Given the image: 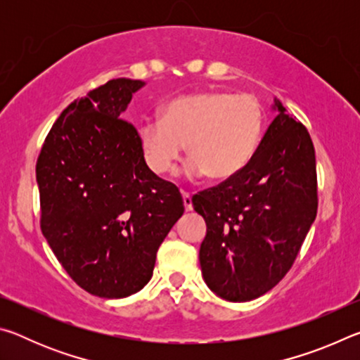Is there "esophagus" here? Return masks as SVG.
I'll return each mask as SVG.
<instances>
[{
    "instance_id": "34e87169",
    "label": "esophagus",
    "mask_w": 360,
    "mask_h": 360,
    "mask_svg": "<svg viewBox=\"0 0 360 360\" xmlns=\"http://www.w3.org/2000/svg\"><path fill=\"white\" fill-rule=\"evenodd\" d=\"M182 200H184V208H186V211H192V210H193V205H192L191 193L182 191Z\"/></svg>"
}]
</instances>
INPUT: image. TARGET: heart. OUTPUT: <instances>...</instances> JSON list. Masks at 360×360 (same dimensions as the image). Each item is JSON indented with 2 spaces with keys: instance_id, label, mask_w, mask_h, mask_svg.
<instances>
[{
  "instance_id": "1",
  "label": "heart",
  "mask_w": 360,
  "mask_h": 360,
  "mask_svg": "<svg viewBox=\"0 0 360 360\" xmlns=\"http://www.w3.org/2000/svg\"><path fill=\"white\" fill-rule=\"evenodd\" d=\"M264 127L259 101L251 95L203 90L181 95L160 109V120L138 129L139 148L152 172L172 173L187 150L191 178L227 179L251 160Z\"/></svg>"
}]
</instances>
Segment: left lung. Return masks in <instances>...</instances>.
I'll return each instance as SVG.
<instances>
[{
    "label": "left lung",
    "mask_w": 360,
    "mask_h": 360,
    "mask_svg": "<svg viewBox=\"0 0 360 360\" xmlns=\"http://www.w3.org/2000/svg\"><path fill=\"white\" fill-rule=\"evenodd\" d=\"M276 117L245 168L192 198L206 236L200 266L224 300L249 302L275 288L294 264L318 212L314 146L273 100Z\"/></svg>",
    "instance_id": "obj_1"
}]
</instances>
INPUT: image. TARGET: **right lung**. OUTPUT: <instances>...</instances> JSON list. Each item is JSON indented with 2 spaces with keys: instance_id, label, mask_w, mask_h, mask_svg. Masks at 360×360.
I'll list each match as a JSON object with an SVG mask.
<instances>
[{
  "instance_id": "right-lung-1",
  "label": "right lung",
  "mask_w": 360,
  "mask_h": 360,
  "mask_svg": "<svg viewBox=\"0 0 360 360\" xmlns=\"http://www.w3.org/2000/svg\"><path fill=\"white\" fill-rule=\"evenodd\" d=\"M146 82L119 77L60 114L36 163L41 230L89 294L129 297L152 278L157 249L184 212L178 187L150 172L124 119Z\"/></svg>"
}]
</instances>
